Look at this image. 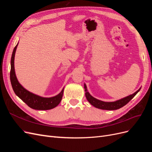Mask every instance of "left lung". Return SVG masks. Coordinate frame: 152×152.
I'll list each match as a JSON object with an SVG mask.
<instances>
[{
    "label": "left lung",
    "instance_id": "left-lung-1",
    "mask_svg": "<svg viewBox=\"0 0 152 152\" xmlns=\"http://www.w3.org/2000/svg\"><path fill=\"white\" fill-rule=\"evenodd\" d=\"M141 88V87H140L138 90L136 91L135 93H133L132 94L127 96L126 97L122 98L121 99L117 100L115 102H103V101L99 100L98 99L94 98L93 96H92L88 92V91H87L86 84H84L86 97L87 101L89 102V103L93 106H94V107L96 108L102 109V110H117L122 108V107H124V106H125L127 103L129 102L134 97L135 95L140 91Z\"/></svg>",
    "mask_w": 152,
    "mask_h": 152
}]
</instances>
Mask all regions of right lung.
<instances>
[{
  "label": "right lung",
  "mask_w": 152,
  "mask_h": 152,
  "mask_svg": "<svg viewBox=\"0 0 152 152\" xmlns=\"http://www.w3.org/2000/svg\"><path fill=\"white\" fill-rule=\"evenodd\" d=\"M18 43L14 48L11 59L10 80L14 92L29 107L39 110H48L55 108L61 102L64 88L58 95L50 98H44L31 93L25 89L18 82L15 70V56Z\"/></svg>",
  "instance_id": "right-lung-1"
}]
</instances>
